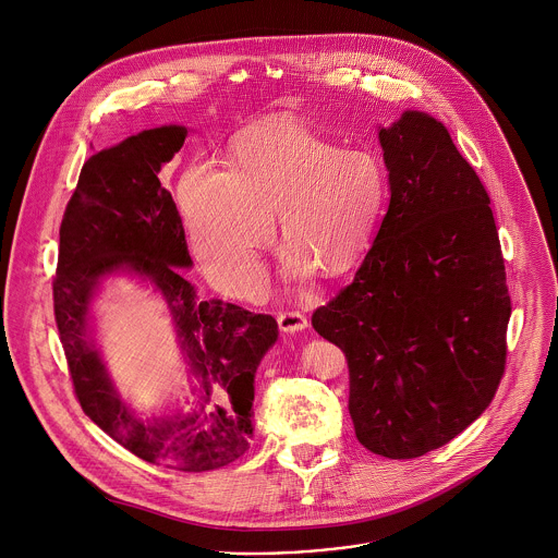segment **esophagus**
Returning a JSON list of instances; mask_svg holds the SVG:
<instances>
[{"label": "esophagus", "mask_w": 558, "mask_h": 558, "mask_svg": "<svg viewBox=\"0 0 558 558\" xmlns=\"http://www.w3.org/2000/svg\"><path fill=\"white\" fill-rule=\"evenodd\" d=\"M277 323H279V329L286 331V333H296V331H303L307 327V316L303 312H296V310H288V312H281L277 316Z\"/></svg>", "instance_id": "34e87169"}]
</instances>
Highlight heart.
I'll return each mask as SVG.
<instances>
[{
    "label": "heart",
    "mask_w": 558,
    "mask_h": 558,
    "mask_svg": "<svg viewBox=\"0 0 558 558\" xmlns=\"http://www.w3.org/2000/svg\"><path fill=\"white\" fill-rule=\"evenodd\" d=\"M389 198V173L371 149H344L301 123L242 134L227 171L186 169L178 201L194 253L233 286L262 281L259 251L272 214L286 240L283 270L303 279L318 268L349 270L368 251Z\"/></svg>",
    "instance_id": "heart-1"
}]
</instances>
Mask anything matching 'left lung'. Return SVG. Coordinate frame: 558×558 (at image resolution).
I'll list each match as a JSON object with an SVG mask.
<instances>
[{
    "instance_id": "left-lung-1",
    "label": "left lung",
    "mask_w": 558,
    "mask_h": 558,
    "mask_svg": "<svg viewBox=\"0 0 558 558\" xmlns=\"http://www.w3.org/2000/svg\"><path fill=\"white\" fill-rule=\"evenodd\" d=\"M378 141L387 214L353 283L312 325L347 355L360 444L415 459L454 439L496 396L511 296L489 194L448 130L407 110Z\"/></svg>"
}]
</instances>
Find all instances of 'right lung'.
Instances as JSON below:
<instances>
[{"mask_svg": "<svg viewBox=\"0 0 558 558\" xmlns=\"http://www.w3.org/2000/svg\"><path fill=\"white\" fill-rule=\"evenodd\" d=\"M165 125L93 154L60 225L53 314L84 413L138 459L182 472L229 465L251 446L255 371L277 340V320L233 303L196 301L180 268L192 264L186 231L158 173L186 141ZM114 269L151 278L168 299L197 376L193 409L143 423L119 400L89 340V301Z\"/></svg>", "mask_w": 558, "mask_h": 558, "instance_id": "add662e5", "label": "right lung"}]
</instances>
